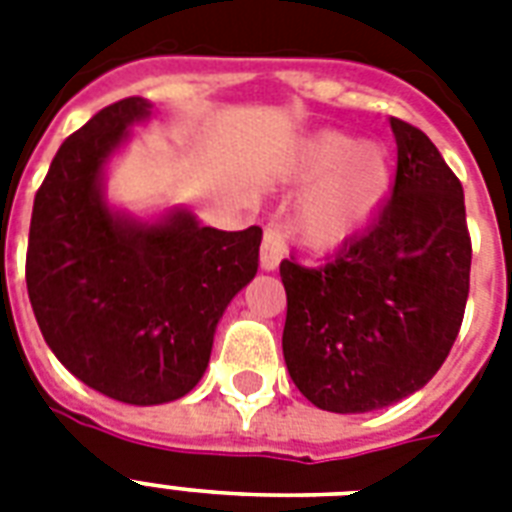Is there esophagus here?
<instances>
[{
	"instance_id": "34e87169",
	"label": "esophagus",
	"mask_w": 512,
	"mask_h": 512,
	"mask_svg": "<svg viewBox=\"0 0 512 512\" xmlns=\"http://www.w3.org/2000/svg\"><path fill=\"white\" fill-rule=\"evenodd\" d=\"M284 255H287V236H284L279 225H268L263 236V247H260V265L265 271H276Z\"/></svg>"
}]
</instances>
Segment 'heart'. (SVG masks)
Returning <instances> with one entry per match:
<instances>
[{"label": "heart", "instance_id": "heart-1", "mask_svg": "<svg viewBox=\"0 0 512 512\" xmlns=\"http://www.w3.org/2000/svg\"><path fill=\"white\" fill-rule=\"evenodd\" d=\"M300 172L324 177L300 212L305 239L319 247H332L364 228L385 204L393 183L388 154L380 146L321 132L300 151Z\"/></svg>", "mask_w": 512, "mask_h": 512}]
</instances>
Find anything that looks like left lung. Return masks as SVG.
Here are the masks:
<instances>
[{"mask_svg": "<svg viewBox=\"0 0 512 512\" xmlns=\"http://www.w3.org/2000/svg\"><path fill=\"white\" fill-rule=\"evenodd\" d=\"M393 196L319 268L281 260L284 361L319 409L361 414L420 390L449 356L470 292L465 193L412 124L390 119Z\"/></svg>", "mask_w": 512, "mask_h": 512, "instance_id": "8db88e82", "label": "left lung"}]
</instances>
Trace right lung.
<instances>
[{"label":"right lung","mask_w":512,"mask_h":512,"mask_svg":"<svg viewBox=\"0 0 512 512\" xmlns=\"http://www.w3.org/2000/svg\"><path fill=\"white\" fill-rule=\"evenodd\" d=\"M151 103L124 98L68 135L31 212L26 287L68 372L124 404L196 388L217 321L257 273L263 231H217L175 209L159 223L111 212L103 167Z\"/></svg>","instance_id":"right-lung-1"}]
</instances>
